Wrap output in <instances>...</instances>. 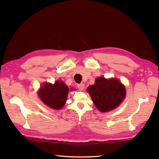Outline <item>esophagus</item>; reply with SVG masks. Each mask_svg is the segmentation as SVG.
Segmentation results:
<instances>
[{"mask_svg": "<svg viewBox=\"0 0 159 159\" xmlns=\"http://www.w3.org/2000/svg\"><path fill=\"white\" fill-rule=\"evenodd\" d=\"M77 87L79 88V90L82 91L84 89V88H85V85H84L83 83H81V84H79V85H77Z\"/></svg>", "mask_w": 159, "mask_h": 159, "instance_id": "34e87169", "label": "esophagus"}]
</instances>
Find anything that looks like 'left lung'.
<instances>
[{"mask_svg": "<svg viewBox=\"0 0 159 159\" xmlns=\"http://www.w3.org/2000/svg\"><path fill=\"white\" fill-rule=\"evenodd\" d=\"M87 92L93 102L101 112H107L116 109L126 96L124 85L117 79H106L98 77L95 84L89 86Z\"/></svg>", "mask_w": 159, "mask_h": 159, "instance_id": "1", "label": "left lung"}]
</instances>
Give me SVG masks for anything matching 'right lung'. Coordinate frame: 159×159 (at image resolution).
I'll list each match as a JSON object with an SVG mask.
<instances>
[{
	"label": "right lung",
	"mask_w": 159,
	"mask_h": 159,
	"mask_svg": "<svg viewBox=\"0 0 159 159\" xmlns=\"http://www.w3.org/2000/svg\"><path fill=\"white\" fill-rule=\"evenodd\" d=\"M69 88L65 83L57 80L54 85L45 83L39 91V96L42 102L54 109H60L64 106Z\"/></svg>",
	"instance_id": "1"
}]
</instances>
